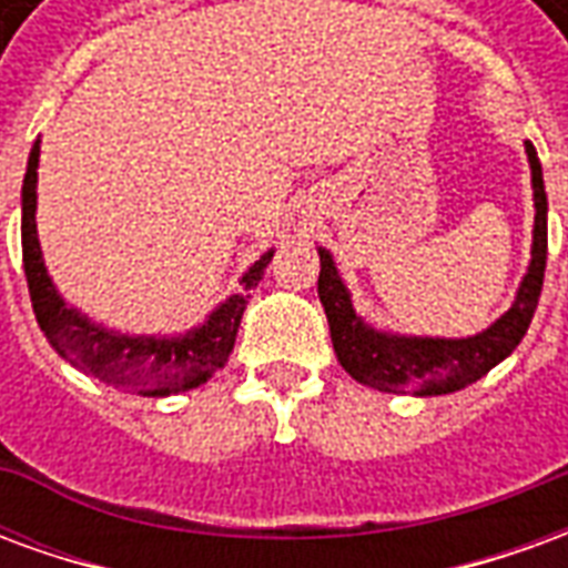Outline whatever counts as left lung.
I'll list each match as a JSON object with an SVG mask.
<instances>
[{
    "label": "left lung",
    "instance_id": "obj_1",
    "mask_svg": "<svg viewBox=\"0 0 568 568\" xmlns=\"http://www.w3.org/2000/svg\"><path fill=\"white\" fill-rule=\"evenodd\" d=\"M529 173H532V200H536V224H532V258L526 267L520 288L514 295L508 313H501L484 332L471 337H419V334L386 332L362 320L353 307V295L341 280L332 252L320 246V301L328 316L332 344L337 362L346 374L371 389L398 395H450L480 381L501 358H508L524 341L526 328L538 307L545 261H548V194L541 179V163L526 142Z\"/></svg>",
    "mask_w": 568,
    "mask_h": 568
}]
</instances>
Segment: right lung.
Masks as SVG:
<instances>
[{
	"mask_svg": "<svg viewBox=\"0 0 568 568\" xmlns=\"http://www.w3.org/2000/svg\"><path fill=\"white\" fill-rule=\"evenodd\" d=\"M39 140L32 145L23 191H20V236H23V273L30 285L32 310L39 328L54 346L60 358H67L72 368L88 377H97L105 386H115L124 393L163 395L187 393L206 383L231 356L236 341V328L243 320L252 288L261 283L273 258L267 248L240 280V292L227 295L212 310L206 320L182 334H121L105 328L103 322H93L88 313L67 304V297L57 292L54 280L48 276L42 258V243L36 231V185H39Z\"/></svg>",
	"mask_w": 568,
	"mask_h": 568,
	"instance_id": "1",
	"label": "right lung"
}]
</instances>
